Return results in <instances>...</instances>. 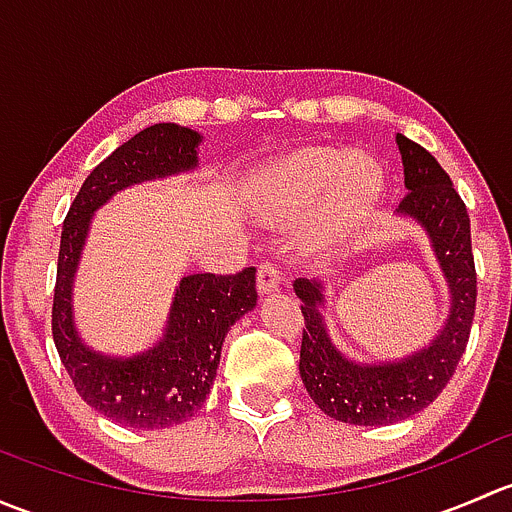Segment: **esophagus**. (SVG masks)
Listing matches in <instances>:
<instances>
[{
	"mask_svg": "<svg viewBox=\"0 0 512 512\" xmlns=\"http://www.w3.org/2000/svg\"><path fill=\"white\" fill-rule=\"evenodd\" d=\"M277 289H280V267L272 265V262H262L257 267V292L272 294Z\"/></svg>",
	"mask_w": 512,
	"mask_h": 512,
	"instance_id": "obj_1",
	"label": "esophagus"
}]
</instances>
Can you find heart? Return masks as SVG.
I'll return each instance as SVG.
<instances>
[{
    "label": "heart",
    "mask_w": 512,
    "mask_h": 512,
    "mask_svg": "<svg viewBox=\"0 0 512 512\" xmlns=\"http://www.w3.org/2000/svg\"><path fill=\"white\" fill-rule=\"evenodd\" d=\"M381 170L371 158L339 148H299L267 165L252 180V205L270 220H287L322 202L312 240L332 245L371 205Z\"/></svg>",
    "instance_id": "b5f03b06"
}]
</instances>
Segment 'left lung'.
<instances>
[{"mask_svg": "<svg viewBox=\"0 0 512 512\" xmlns=\"http://www.w3.org/2000/svg\"><path fill=\"white\" fill-rule=\"evenodd\" d=\"M409 193L396 215L426 230L431 250L451 292L446 324L428 347L399 361L359 364L334 347L324 324V287L317 280H294L302 299L304 327L299 374L307 394L327 416L354 426H386L426 409L451 381L466 352L476 314V265L471 250V218L438 160L396 133Z\"/></svg>", "mask_w": 512, "mask_h": 512, "instance_id": "8db88e82", "label": "left lung"}]
</instances>
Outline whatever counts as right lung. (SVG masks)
<instances>
[{
    "label": "right lung",
    "instance_id": "obj_1",
    "mask_svg": "<svg viewBox=\"0 0 512 512\" xmlns=\"http://www.w3.org/2000/svg\"><path fill=\"white\" fill-rule=\"evenodd\" d=\"M203 141L193 128L156 123L118 146L91 170L64 220L56 267L51 334L81 399L128 428H165L188 421L208 399L225 334L257 304L255 267L237 275H188L170 304L163 339L136 356H106L81 342L74 324V275L91 218L111 195L143 180L198 168Z\"/></svg>",
    "mask_w": 512,
    "mask_h": 512
}]
</instances>
